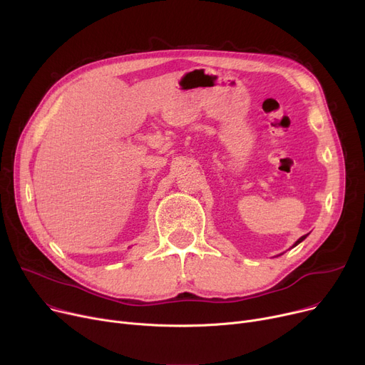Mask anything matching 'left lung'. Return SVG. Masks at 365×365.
<instances>
[{
    "label": "left lung",
    "mask_w": 365,
    "mask_h": 365,
    "mask_svg": "<svg viewBox=\"0 0 365 365\" xmlns=\"http://www.w3.org/2000/svg\"><path fill=\"white\" fill-rule=\"evenodd\" d=\"M306 237H308V235H303V237H300V238H299V240H297V241H296V242H294V245H293V247H296V245H297V244H299V242H302V241H303V240H304V238H306Z\"/></svg>",
    "instance_id": "obj_1"
}]
</instances>
